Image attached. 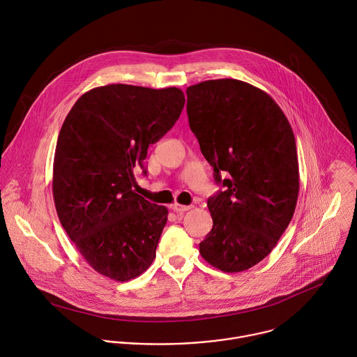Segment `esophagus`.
<instances>
[{
    "label": "esophagus",
    "mask_w": 357,
    "mask_h": 357,
    "mask_svg": "<svg viewBox=\"0 0 357 357\" xmlns=\"http://www.w3.org/2000/svg\"><path fill=\"white\" fill-rule=\"evenodd\" d=\"M190 208H191V206H187V204H174L172 206V210L176 211V213H184V211H187Z\"/></svg>",
    "instance_id": "34e87169"
}]
</instances>
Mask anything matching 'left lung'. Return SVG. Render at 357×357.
<instances>
[{
  "label": "left lung",
  "instance_id": "obj_1",
  "mask_svg": "<svg viewBox=\"0 0 357 357\" xmlns=\"http://www.w3.org/2000/svg\"><path fill=\"white\" fill-rule=\"evenodd\" d=\"M185 93L190 128L224 187L207 199L213 228L199 253L220 271L242 272L273 250L293 218L300 191L294 133L275 100L248 82L210 79Z\"/></svg>",
  "mask_w": 357,
  "mask_h": 357
}]
</instances>
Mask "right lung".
<instances>
[{
  "mask_svg": "<svg viewBox=\"0 0 357 357\" xmlns=\"http://www.w3.org/2000/svg\"><path fill=\"white\" fill-rule=\"evenodd\" d=\"M184 102L177 88L114 84L84 93L63 122L53 160L56 211L102 276L128 282L153 264L167 208L132 190L133 170L144 169L149 146L173 128Z\"/></svg>",
  "mask_w": 357,
  "mask_h": 357,
  "instance_id": "add662e5",
  "label": "right lung"
}]
</instances>
